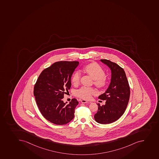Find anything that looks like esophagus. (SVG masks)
Here are the masks:
<instances>
[{
  "label": "esophagus",
  "instance_id": "34e87169",
  "mask_svg": "<svg viewBox=\"0 0 159 159\" xmlns=\"http://www.w3.org/2000/svg\"><path fill=\"white\" fill-rule=\"evenodd\" d=\"M80 102H82V103H88V104H90V102H88V101H86V100H84V99H82V100H80Z\"/></svg>",
  "mask_w": 159,
  "mask_h": 159
}]
</instances>
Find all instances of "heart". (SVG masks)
Returning a JSON list of instances; mask_svg holds the SVG:
<instances>
[{
    "label": "heart",
    "mask_w": 159,
    "mask_h": 159,
    "mask_svg": "<svg viewBox=\"0 0 159 159\" xmlns=\"http://www.w3.org/2000/svg\"><path fill=\"white\" fill-rule=\"evenodd\" d=\"M84 71L94 79V84L98 88H104L108 84V79L105 75V71L98 64L91 63L83 67ZM80 74L79 71L74 72L72 77V83L74 85L80 83ZM75 95L82 99L88 100L91 99L92 95H95L97 91L93 88L83 86L75 91Z\"/></svg>",
    "instance_id": "b5f03b06"
}]
</instances>
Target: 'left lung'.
<instances>
[{
  "instance_id": "1",
  "label": "left lung",
  "mask_w": 159,
  "mask_h": 159,
  "mask_svg": "<svg viewBox=\"0 0 159 159\" xmlns=\"http://www.w3.org/2000/svg\"><path fill=\"white\" fill-rule=\"evenodd\" d=\"M111 70V83L107 90L98 97L106 100L105 105H98V111L94 115L96 122L107 124L117 120L125 112L130 98V87L123 69L109 60H101Z\"/></svg>"
}]
</instances>
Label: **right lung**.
<instances>
[{
  "mask_svg": "<svg viewBox=\"0 0 159 159\" xmlns=\"http://www.w3.org/2000/svg\"><path fill=\"white\" fill-rule=\"evenodd\" d=\"M79 64L77 61L55 62L41 72L34 85L33 93L39 110L52 123L65 125L74 118L79 102L73 98L67 104L62 98L70 90L71 77Z\"/></svg>",
  "mask_w": 159,
  "mask_h": 159,
  "instance_id": "obj_1",
  "label": "right lung"
}]
</instances>
